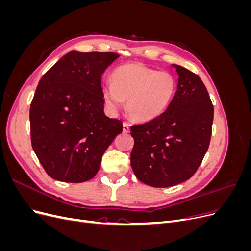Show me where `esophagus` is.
<instances>
[{"label": "esophagus", "mask_w": 251, "mask_h": 251, "mask_svg": "<svg viewBox=\"0 0 251 251\" xmlns=\"http://www.w3.org/2000/svg\"><path fill=\"white\" fill-rule=\"evenodd\" d=\"M123 131H124V133H127L128 131H130V125H128L127 123H124Z\"/></svg>", "instance_id": "1"}]
</instances>
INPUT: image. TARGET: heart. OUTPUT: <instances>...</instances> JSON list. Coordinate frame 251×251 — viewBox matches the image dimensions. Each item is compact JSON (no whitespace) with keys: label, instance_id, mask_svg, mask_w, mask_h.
I'll list each match as a JSON object with an SVG mask.
<instances>
[{"label":"heart","instance_id":"b5f03b06","mask_svg":"<svg viewBox=\"0 0 251 251\" xmlns=\"http://www.w3.org/2000/svg\"><path fill=\"white\" fill-rule=\"evenodd\" d=\"M177 80L168 71H157L141 64H126L112 73V83L105 82L102 96L112 110L126 101L128 115L147 123L163 114L176 93Z\"/></svg>","mask_w":251,"mask_h":251}]
</instances>
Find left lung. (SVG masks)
Returning <instances> with one entry per match:
<instances>
[{
  "mask_svg": "<svg viewBox=\"0 0 251 251\" xmlns=\"http://www.w3.org/2000/svg\"><path fill=\"white\" fill-rule=\"evenodd\" d=\"M166 111L146 124L131 126V165L142 183L170 187L191 178L209 147L214 105L201 78L185 68Z\"/></svg>",
  "mask_w": 251,
  "mask_h": 251,
  "instance_id": "obj_1",
  "label": "left lung"
}]
</instances>
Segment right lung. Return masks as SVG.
Instances as JSON below:
<instances>
[{
  "instance_id": "add662e5",
  "label": "right lung",
  "mask_w": 251,
  "mask_h": 251,
  "mask_svg": "<svg viewBox=\"0 0 251 251\" xmlns=\"http://www.w3.org/2000/svg\"><path fill=\"white\" fill-rule=\"evenodd\" d=\"M119 55L71 51L43 75L30 105V133L36 157L53 179H92L101 157L123 132L121 120L103 112L101 75Z\"/></svg>"
}]
</instances>
